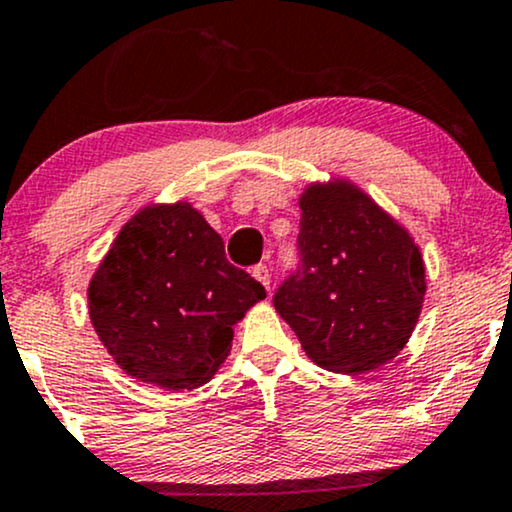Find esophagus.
I'll list each match as a JSON object with an SVG mask.
<instances>
[{"label": "esophagus", "instance_id": "1", "mask_svg": "<svg viewBox=\"0 0 512 512\" xmlns=\"http://www.w3.org/2000/svg\"><path fill=\"white\" fill-rule=\"evenodd\" d=\"M252 276H255V279L260 281V284L264 286V289L269 291V279H272V274H269L267 264H257V267L252 269Z\"/></svg>", "mask_w": 512, "mask_h": 512}]
</instances>
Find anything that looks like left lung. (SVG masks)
Wrapping results in <instances>:
<instances>
[{
	"instance_id": "8db88e82",
	"label": "left lung",
	"mask_w": 512,
	"mask_h": 512,
	"mask_svg": "<svg viewBox=\"0 0 512 512\" xmlns=\"http://www.w3.org/2000/svg\"><path fill=\"white\" fill-rule=\"evenodd\" d=\"M301 207V272L281 284L276 313L320 368L361 375L409 342L426 296L419 245L346 178L310 182Z\"/></svg>"
}]
</instances>
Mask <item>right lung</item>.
<instances>
[{"instance_id": "obj_1", "label": "right lung", "mask_w": 512, "mask_h": 512, "mask_svg": "<svg viewBox=\"0 0 512 512\" xmlns=\"http://www.w3.org/2000/svg\"><path fill=\"white\" fill-rule=\"evenodd\" d=\"M86 296L117 366L182 392L214 378L231 354L233 325L267 291L226 260L219 233L180 199L146 204L120 228Z\"/></svg>"}]
</instances>
